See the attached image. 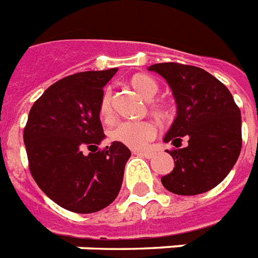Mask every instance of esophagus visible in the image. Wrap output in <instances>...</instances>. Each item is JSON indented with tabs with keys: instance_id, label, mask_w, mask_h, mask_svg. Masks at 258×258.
<instances>
[{
	"instance_id": "esophagus-1",
	"label": "esophagus",
	"mask_w": 258,
	"mask_h": 258,
	"mask_svg": "<svg viewBox=\"0 0 258 258\" xmlns=\"http://www.w3.org/2000/svg\"><path fill=\"white\" fill-rule=\"evenodd\" d=\"M135 155H139V156H143V158H152V152H150V151H135L133 152Z\"/></svg>"
}]
</instances>
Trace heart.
I'll return each instance as SVG.
<instances>
[{
	"instance_id": "heart-1",
	"label": "heart",
	"mask_w": 258,
	"mask_h": 258,
	"mask_svg": "<svg viewBox=\"0 0 258 258\" xmlns=\"http://www.w3.org/2000/svg\"><path fill=\"white\" fill-rule=\"evenodd\" d=\"M129 85L141 98L150 100L151 114L159 121H168L173 118V107L171 104L163 99H154V96L158 94V83L148 75L144 73H136L129 79ZM99 118L100 121L108 122L113 117V108H111V92L106 91L102 95L99 103ZM156 135V127L154 123L148 121L140 122H119L108 132V139L114 143H119L126 145L132 150H141L143 147L148 144Z\"/></svg>"
}]
</instances>
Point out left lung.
I'll return each instance as SVG.
<instances>
[{
	"label": "left lung",
	"instance_id": "1",
	"mask_svg": "<svg viewBox=\"0 0 258 258\" xmlns=\"http://www.w3.org/2000/svg\"><path fill=\"white\" fill-rule=\"evenodd\" d=\"M163 76L177 102V118L164 137L174 147L173 171L162 177L171 193L195 196L227 177L242 148L241 111L231 92L204 69L178 62L148 68ZM182 137L188 147L179 149Z\"/></svg>",
	"mask_w": 258,
	"mask_h": 258
}]
</instances>
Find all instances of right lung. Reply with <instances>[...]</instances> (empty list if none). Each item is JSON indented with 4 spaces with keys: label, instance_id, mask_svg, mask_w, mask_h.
Returning a JSON list of instances; mask_svg holds the SVG:
<instances>
[{
    "label": "right lung",
    "instance_id": "obj_1",
    "mask_svg": "<svg viewBox=\"0 0 258 258\" xmlns=\"http://www.w3.org/2000/svg\"><path fill=\"white\" fill-rule=\"evenodd\" d=\"M117 69L75 73L50 85L31 107L24 127L28 167L44 195L76 214L115 200L131 151L104 139L99 118L103 87ZM88 150V153H85Z\"/></svg>",
    "mask_w": 258,
    "mask_h": 258
}]
</instances>
